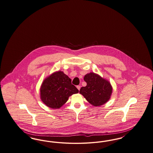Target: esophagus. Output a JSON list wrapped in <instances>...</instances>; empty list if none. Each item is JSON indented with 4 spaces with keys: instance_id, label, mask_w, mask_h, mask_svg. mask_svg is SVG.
<instances>
[{
    "instance_id": "34e87169",
    "label": "esophagus",
    "mask_w": 153,
    "mask_h": 153,
    "mask_svg": "<svg viewBox=\"0 0 153 153\" xmlns=\"http://www.w3.org/2000/svg\"><path fill=\"white\" fill-rule=\"evenodd\" d=\"M76 88H78V90L79 91L80 88V86H76Z\"/></svg>"
}]
</instances>
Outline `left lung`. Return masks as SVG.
<instances>
[{
  "label": "left lung",
  "mask_w": 153,
  "mask_h": 153,
  "mask_svg": "<svg viewBox=\"0 0 153 153\" xmlns=\"http://www.w3.org/2000/svg\"><path fill=\"white\" fill-rule=\"evenodd\" d=\"M86 87L80 89L79 93L94 106L105 104L111 98L113 87L110 82L94 73L87 74L84 76Z\"/></svg>",
  "instance_id": "8db88e82"
}]
</instances>
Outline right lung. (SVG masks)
Returning a JSON list of instances; mask_svg holds the SVG:
<instances>
[{
	"label": "right lung",
	"mask_w": 153,
	"mask_h": 153,
	"mask_svg": "<svg viewBox=\"0 0 153 153\" xmlns=\"http://www.w3.org/2000/svg\"><path fill=\"white\" fill-rule=\"evenodd\" d=\"M71 79L62 71L51 74L43 81L40 88L41 100L51 108H59L69 97L78 93Z\"/></svg>",
	"instance_id": "obj_1"
}]
</instances>
